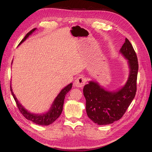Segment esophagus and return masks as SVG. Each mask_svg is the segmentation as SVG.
Listing matches in <instances>:
<instances>
[{
    "mask_svg": "<svg viewBox=\"0 0 152 152\" xmlns=\"http://www.w3.org/2000/svg\"><path fill=\"white\" fill-rule=\"evenodd\" d=\"M86 83V78L82 76L78 77L75 81V85L77 87H83Z\"/></svg>",
    "mask_w": 152,
    "mask_h": 152,
    "instance_id": "34e87169",
    "label": "esophagus"
}]
</instances>
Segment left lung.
Returning <instances> with one entry per match:
<instances>
[{"label":"left lung","mask_w":152,"mask_h":152,"mask_svg":"<svg viewBox=\"0 0 152 152\" xmlns=\"http://www.w3.org/2000/svg\"><path fill=\"white\" fill-rule=\"evenodd\" d=\"M120 52L127 60L130 69L128 79L121 89L115 92L107 91L94 81H90L83 89L87 115L99 125L110 124L121 119L136 94L138 60L132 44L127 38Z\"/></svg>","instance_id":"obj_1"}]
</instances>
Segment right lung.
I'll return each mask as SVG.
<instances>
[{
	"label": "right lung",
	"instance_id": "add662e5",
	"mask_svg": "<svg viewBox=\"0 0 152 152\" xmlns=\"http://www.w3.org/2000/svg\"><path fill=\"white\" fill-rule=\"evenodd\" d=\"M36 28L33 29L31 31H30L28 33H27L25 37H24L22 39V41L20 42L19 45H20L23 42L25 41L27 39V37L31 34L33 33V32H34L36 30ZM71 87H72V83L68 84L67 86L65 87V88L63 89L58 95V96L55 99L53 104L52 105L51 108H50V110L46 113L43 115H38V114L36 115V114L29 113L28 111H27L18 102L17 99L16 98L15 94L12 91L11 84H10V91L13 97L15 99V101L16 102V104H17V106L18 107V110H20V113L24 116V117H25L27 119H28V120L33 122L37 124L41 125V126H48L53 123L56 119L60 116L63 110V105L65 95L71 89Z\"/></svg>",
	"mask_w": 152,
	"mask_h": 152
}]
</instances>
